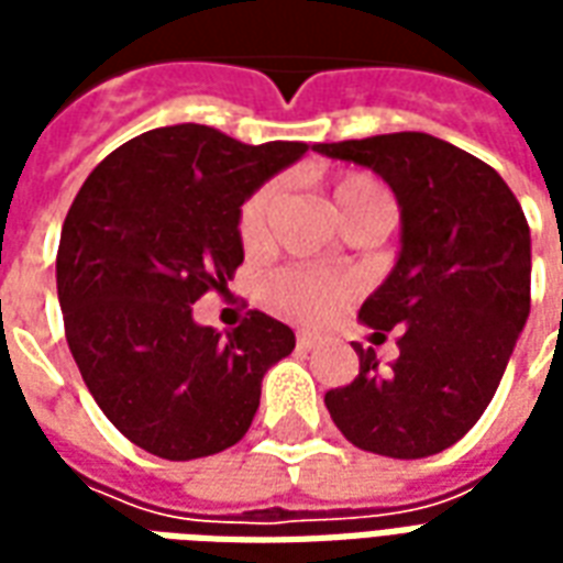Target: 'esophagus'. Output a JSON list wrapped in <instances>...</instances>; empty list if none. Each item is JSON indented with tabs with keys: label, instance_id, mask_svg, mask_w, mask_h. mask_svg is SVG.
<instances>
[{
	"label": "esophagus",
	"instance_id": "34e87169",
	"mask_svg": "<svg viewBox=\"0 0 563 563\" xmlns=\"http://www.w3.org/2000/svg\"><path fill=\"white\" fill-rule=\"evenodd\" d=\"M295 343H298V350H313L319 343V338L313 331H298V334H295Z\"/></svg>",
	"mask_w": 563,
	"mask_h": 563
}]
</instances>
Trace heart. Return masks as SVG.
Returning <instances> with one entry per match:
<instances>
[{"mask_svg":"<svg viewBox=\"0 0 563 563\" xmlns=\"http://www.w3.org/2000/svg\"><path fill=\"white\" fill-rule=\"evenodd\" d=\"M377 189H383V186L374 177H367V174H343L341 180L331 186V201H334V210L341 213L346 205H353L355 198L377 192ZM274 198H277V186L268 184L256 189L244 201L241 220H238L244 244H256L258 238L265 234V220H268ZM343 292H346V283L331 280V277H322V274H313V271H277L268 280V286H265V295H268L271 305L283 310V313H289V317L301 319L329 313Z\"/></svg>","mask_w":563,"mask_h":563,"instance_id":"1","label":"heart"}]
</instances>
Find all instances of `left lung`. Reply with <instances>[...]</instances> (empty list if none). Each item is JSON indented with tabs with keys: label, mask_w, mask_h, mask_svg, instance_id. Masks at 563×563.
<instances>
[{
	"label": "left lung",
	"mask_w": 563,
	"mask_h": 563,
	"mask_svg": "<svg viewBox=\"0 0 563 563\" xmlns=\"http://www.w3.org/2000/svg\"><path fill=\"white\" fill-rule=\"evenodd\" d=\"M379 174L401 208V246L358 322L401 331L395 365L355 343L358 377L325 395L353 446L428 459L471 431L495 398L531 313V229L504 177L449 141L391 132L317 144Z\"/></svg>",
	"instance_id": "left-lung-1"
}]
</instances>
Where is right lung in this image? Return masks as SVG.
Returning a JSON list of instances; mask_svg holds the SVG:
<instances>
[{
	"instance_id": "obj_1",
	"label": "right lung",
	"mask_w": 563,
	"mask_h": 563,
	"mask_svg": "<svg viewBox=\"0 0 563 563\" xmlns=\"http://www.w3.org/2000/svg\"><path fill=\"white\" fill-rule=\"evenodd\" d=\"M307 153L198 123L150 129L104 156L68 208L56 295L87 389L123 437L168 461L234 446L295 334L253 310L220 334L192 305L244 262L241 205Z\"/></svg>"
}]
</instances>
